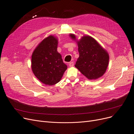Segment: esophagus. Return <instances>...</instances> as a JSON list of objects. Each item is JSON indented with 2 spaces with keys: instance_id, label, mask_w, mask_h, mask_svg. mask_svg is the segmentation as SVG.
Returning a JSON list of instances; mask_svg holds the SVG:
<instances>
[{
  "instance_id": "1",
  "label": "esophagus",
  "mask_w": 134,
  "mask_h": 134,
  "mask_svg": "<svg viewBox=\"0 0 134 134\" xmlns=\"http://www.w3.org/2000/svg\"><path fill=\"white\" fill-rule=\"evenodd\" d=\"M74 66V62H71L69 63V67H73Z\"/></svg>"
}]
</instances>
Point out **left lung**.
<instances>
[{
    "label": "left lung",
    "instance_id": "8db88e82",
    "mask_svg": "<svg viewBox=\"0 0 134 134\" xmlns=\"http://www.w3.org/2000/svg\"><path fill=\"white\" fill-rule=\"evenodd\" d=\"M75 40V36L70 35ZM79 57L75 67L88 79H97L101 77L107 69L109 56L93 37L85 36L78 41Z\"/></svg>",
    "mask_w": 134,
    "mask_h": 134
}]
</instances>
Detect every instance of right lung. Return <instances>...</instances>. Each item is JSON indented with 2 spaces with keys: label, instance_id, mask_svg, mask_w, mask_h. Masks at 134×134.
I'll use <instances>...</instances> for the list:
<instances>
[{
  "label": "right lung",
  "instance_id": "1",
  "mask_svg": "<svg viewBox=\"0 0 134 134\" xmlns=\"http://www.w3.org/2000/svg\"><path fill=\"white\" fill-rule=\"evenodd\" d=\"M58 42L55 37L49 36L38 44L31 56L32 71L46 85L52 86L59 82L67 68L57 51Z\"/></svg>",
  "mask_w": 134,
  "mask_h": 134
}]
</instances>
